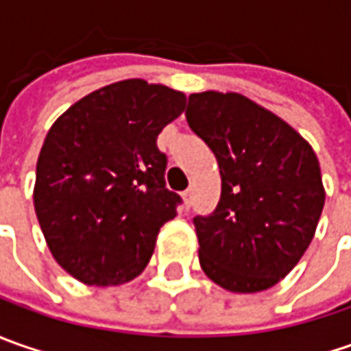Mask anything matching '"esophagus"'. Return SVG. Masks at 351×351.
Listing matches in <instances>:
<instances>
[{
  "instance_id": "obj_1",
  "label": "esophagus",
  "mask_w": 351,
  "mask_h": 351,
  "mask_svg": "<svg viewBox=\"0 0 351 351\" xmlns=\"http://www.w3.org/2000/svg\"><path fill=\"white\" fill-rule=\"evenodd\" d=\"M191 195H193V189H187L185 193H183V205H185V209H189L191 207Z\"/></svg>"
}]
</instances>
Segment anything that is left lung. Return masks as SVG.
I'll return each instance as SVG.
<instances>
[{"mask_svg":"<svg viewBox=\"0 0 351 351\" xmlns=\"http://www.w3.org/2000/svg\"><path fill=\"white\" fill-rule=\"evenodd\" d=\"M185 117L221 173L215 213L193 219L205 276L232 293L274 287L303 258L324 207L313 146L232 91L191 93Z\"/></svg>","mask_w":351,"mask_h":351,"instance_id":"1","label":"left lung"}]
</instances>
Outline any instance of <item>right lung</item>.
<instances>
[{
  "instance_id": "obj_1",
  "label": "right lung",
  "mask_w": 351,
  "mask_h": 351,
  "mask_svg": "<svg viewBox=\"0 0 351 351\" xmlns=\"http://www.w3.org/2000/svg\"><path fill=\"white\" fill-rule=\"evenodd\" d=\"M183 109L185 93L134 77L91 91L50 127L34 213L52 258L77 281L121 285L148 265L182 203L166 189L156 138Z\"/></svg>"
}]
</instances>
